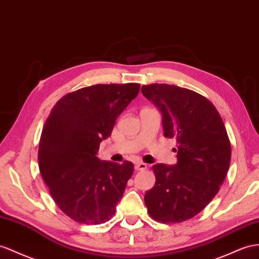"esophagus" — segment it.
Listing matches in <instances>:
<instances>
[{
    "label": "esophagus",
    "mask_w": 259,
    "mask_h": 259,
    "mask_svg": "<svg viewBox=\"0 0 259 259\" xmlns=\"http://www.w3.org/2000/svg\"><path fill=\"white\" fill-rule=\"evenodd\" d=\"M147 167H148V165L145 163H142V162H138L135 164V168L137 170H145L147 169Z\"/></svg>",
    "instance_id": "1"
}]
</instances>
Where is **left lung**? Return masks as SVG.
Instances as JSON below:
<instances>
[{
	"label": "left lung",
	"mask_w": 259,
	"mask_h": 259,
	"mask_svg": "<svg viewBox=\"0 0 259 259\" xmlns=\"http://www.w3.org/2000/svg\"><path fill=\"white\" fill-rule=\"evenodd\" d=\"M141 92L161 110L164 136L177 142V164L152 166L155 185L145 193V205L157 222L186 221L205 208L227 176V129L214 105L194 91L154 83L143 85Z\"/></svg>",
	"instance_id": "obj_1"
}]
</instances>
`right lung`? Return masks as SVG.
<instances>
[{"label":"right lung","instance_id":"obj_1","mask_svg":"<svg viewBox=\"0 0 259 259\" xmlns=\"http://www.w3.org/2000/svg\"><path fill=\"white\" fill-rule=\"evenodd\" d=\"M139 90L137 83L92 85L68 93L51 109L39 141V170L73 221L102 224L114 217L134 164L101 161L96 154Z\"/></svg>","mask_w":259,"mask_h":259}]
</instances>
